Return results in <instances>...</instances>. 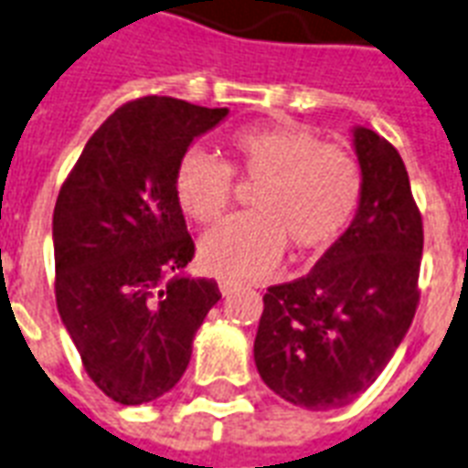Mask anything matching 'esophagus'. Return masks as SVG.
<instances>
[{
    "mask_svg": "<svg viewBox=\"0 0 468 468\" xmlns=\"http://www.w3.org/2000/svg\"><path fill=\"white\" fill-rule=\"evenodd\" d=\"M217 283H219V292L222 295H229V292L237 291V281H231V278H219Z\"/></svg>",
    "mask_w": 468,
    "mask_h": 468,
    "instance_id": "obj_1",
    "label": "esophagus"
}]
</instances>
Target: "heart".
Masks as SVG:
<instances>
[{
  "label": "heart",
  "instance_id": "heart-1",
  "mask_svg": "<svg viewBox=\"0 0 468 468\" xmlns=\"http://www.w3.org/2000/svg\"><path fill=\"white\" fill-rule=\"evenodd\" d=\"M229 151L234 170L261 180L251 202L256 212L202 237L207 271L256 278L278 266L288 244L298 253L324 251L349 227L361 197V170L346 148L322 144L303 126L266 124L234 133ZM176 197L195 222H217L234 197V173L207 151L190 148L176 168Z\"/></svg>",
  "mask_w": 468,
  "mask_h": 468
}]
</instances>
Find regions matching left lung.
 <instances>
[{"instance_id":"1","label":"left lung","mask_w":468,"mask_h":468,"mask_svg":"<svg viewBox=\"0 0 468 468\" xmlns=\"http://www.w3.org/2000/svg\"><path fill=\"white\" fill-rule=\"evenodd\" d=\"M356 215L314 268L263 295L253 361L275 396L307 410L356 400L386 368L418 310L422 217L388 141L354 126Z\"/></svg>"}]
</instances>
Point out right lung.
Wrapping results in <instances>:
<instances>
[{
  "instance_id": "obj_1",
  "label": "right lung",
  "mask_w": 468,
  "mask_h": 468,
  "mask_svg": "<svg viewBox=\"0 0 468 468\" xmlns=\"http://www.w3.org/2000/svg\"><path fill=\"white\" fill-rule=\"evenodd\" d=\"M229 114L173 97L119 107L82 148L53 209L56 303L85 371L122 405L168 393L222 298L193 261L176 168Z\"/></svg>"
}]
</instances>
